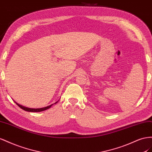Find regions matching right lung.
<instances>
[{
    "label": "right lung",
    "instance_id": "right-lung-1",
    "mask_svg": "<svg viewBox=\"0 0 152 152\" xmlns=\"http://www.w3.org/2000/svg\"><path fill=\"white\" fill-rule=\"evenodd\" d=\"M17 105H18L20 108H21V109L22 110H25V111H28V112H40V111H45V110H48V109H49L50 107H51V106L53 105V104H51V105H50V106H46V107H41V108H29V107H25V106H21V105H20V104H18V103H16V102H15ZM57 102H55V103H57Z\"/></svg>",
    "mask_w": 152,
    "mask_h": 152
}]
</instances>
